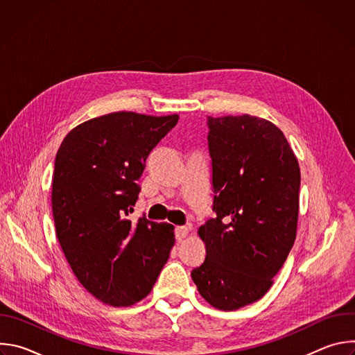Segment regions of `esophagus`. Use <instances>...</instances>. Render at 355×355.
Here are the masks:
<instances>
[{
	"label": "esophagus",
	"mask_w": 355,
	"mask_h": 355,
	"mask_svg": "<svg viewBox=\"0 0 355 355\" xmlns=\"http://www.w3.org/2000/svg\"><path fill=\"white\" fill-rule=\"evenodd\" d=\"M188 227L187 226H177L175 227V230H174V233H175V239L177 240H182L184 237H187V234H188Z\"/></svg>",
	"instance_id": "34e87169"
}]
</instances>
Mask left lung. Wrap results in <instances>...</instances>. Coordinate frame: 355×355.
Listing matches in <instances>:
<instances>
[{
	"label": "left lung",
	"mask_w": 355,
	"mask_h": 355,
	"mask_svg": "<svg viewBox=\"0 0 355 355\" xmlns=\"http://www.w3.org/2000/svg\"><path fill=\"white\" fill-rule=\"evenodd\" d=\"M215 216L198 229L207 257L191 272L220 311L263 297L296 237L300 170L284 133L251 116H208Z\"/></svg>",
	"instance_id": "1"
}]
</instances>
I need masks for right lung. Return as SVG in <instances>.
Here are the masks:
<instances>
[{
    "mask_svg": "<svg viewBox=\"0 0 355 355\" xmlns=\"http://www.w3.org/2000/svg\"><path fill=\"white\" fill-rule=\"evenodd\" d=\"M178 115L112 112L76 126L55 162L52 211L56 236L80 284L110 306L146 297L168 260L174 226L128 219L137 180Z\"/></svg>",
    "mask_w": 355,
    "mask_h": 355,
    "instance_id": "obj_1",
    "label": "right lung"
}]
</instances>
